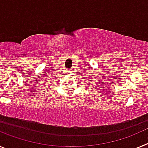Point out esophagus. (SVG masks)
Wrapping results in <instances>:
<instances>
[{
    "instance_id": "34e87169",
    "label": "esophagus",
    "mask_w": 148,
    "mask_h": 148,
    "mask_svg": "<svg viewBox=\"0 0 148 148\" xmlns=\"http://www.w3.org/2000/svg\"><path fill=\"white\" fill-rule=\"evenodd\" d=\"M68 73H69V74L70 75H73V70H68Z\"/></svg>"
}]
</instances>
